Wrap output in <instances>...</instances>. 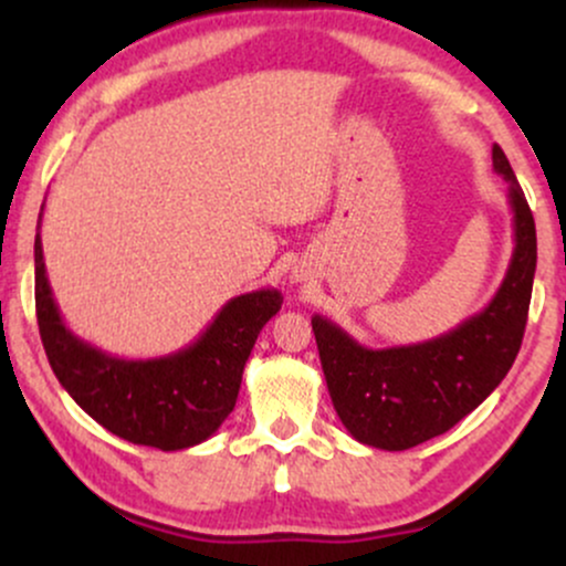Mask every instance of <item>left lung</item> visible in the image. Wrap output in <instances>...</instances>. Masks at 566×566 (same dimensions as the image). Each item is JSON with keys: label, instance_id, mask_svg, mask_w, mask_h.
<instances>
[{"label": "left lung", "instance_id": "left-lung-1", "mask_svg": "<svg viewBox=\"0 0 566 566\" xmlns=\"http://www.w3.org/2000/svg\"><path fill=\"white\" fill-rule=\"evenodd\" d=\"M492 167L509 184L513 255L479 314L431 340L391 348H367L327 316H311L335 412L361 444L401 452L450 431L495 391L522 348L537 265L535 218L500 146H492Z\"/></svg>", "mask_w": 566, "mask_h": 566}]
</instances>
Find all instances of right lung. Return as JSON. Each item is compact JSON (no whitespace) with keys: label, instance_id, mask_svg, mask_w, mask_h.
<instances>
[{"label":"right lung","instance_id":"add662e5","mask_svg":"<svg viewBox=\"0 0 566 566\" xmlns=\"http://www.w3.org/2000/svg\"><path fill=\"white\" fill-rule=\"evenodd\" d=\"M39 229L42 216L34 239L39 335L71 399L95 423L133 444L175 452L210 439L237 405L250 350L282 308V292L265 287L231 297L205 333L175 354L122 359L66 327L48 282Z\"/></svg>","mask_w":566,"mask_h":566}]
</instances>
